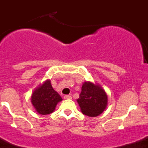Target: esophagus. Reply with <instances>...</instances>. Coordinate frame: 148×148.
I'll return each instance as SVG.
<instances>
[{
    "label": "esophagus",
    "mask_w": 148,
    "mask_h": 148,
    "mask_svg": "<svg viewBox=\"0 0 148 148\" xmlns=\"http://www.w3.org/2000/svg\"><path fill=\"white\" fill-rule=\"evenodd\" d=\"M64 99H72V96L67 95L64 96Z\"/></svg>",
    "instance_id": "esophagus-1"
}]
</instances>
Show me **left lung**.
I'll use <instances>...</instances> for the list:
<instances>
[{"label": "left lung", "mask_w": 148, "mask_h": 148, "mask_svg": "<svg viewBox=\"0 0 148 148\" xmlns=\"http://www.w3.org/2000/svg\"><path fill=\"white\" fill-rule=\"evenodd\" d=\"M77 102L84 115L96 117L102 113L106 108L108 97L99 85L86 81L83 84Z\"/></svg>", "instance_id": "1"}]
</instances>
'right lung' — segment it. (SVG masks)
<instances>
[{
	"instance_id": "add662e5",
	"label": "right lung",
	"mask_w": 148,
	"mask_h": 148,
	"mask_svg": "<svg viewBox=\"0 0 148 148\" xmlns=\"http://www.w3.org/2000/svg\"><path fill=\"white\" fill-rule=\"evenodd\" d=\"M62 100L60 95L53 88L50 80H47L37 88L31 96L32 104L35 111L41 115L53 113L57 103Z\"/></svg>"
}]
</instances>
